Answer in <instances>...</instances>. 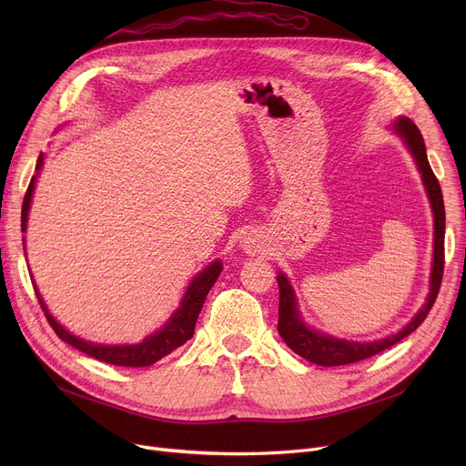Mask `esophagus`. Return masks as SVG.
<instances>
[{
	"mask_svg": "<svg viewBox=\"0 0 466 466\" xmlns=\"http://www.w3.org/2000/svg\"><path fill=\"white\" fill-rule=\"evenodd\" d=\"M260 238L258 236H243V239H241V249L246 251V253H249V255H253V253H257L258 249H260Z\"/></svg>",
	"mask_w": 466,
	"mask_h": 466,
	"instance_id": "obj_1",
	"label": "esophagus"
}]
</instances>
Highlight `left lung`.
<instances>
[{
    "instance_id": "1",
    "label": "left lung",
    "mask_w": 466,
    "mask_h": 466,
    "mask_svg": "<svg viewBox=\"0 0 466 466\" xmlns=\"http://www.w3.org/2000/svg\"><path fill=\"white\" fill-rule=\"evenodd\" d=\"M395 134L402 139L408 153L411 155L415 166H418L421 181L425 185V192L429 196L431 209H432V220H434V238H432V266H431V278H429V295L425 299V304L420 308L411 319L397 332L389 334L381 339L374 341H353V339H341L332 334L321 332L311 329L299 309L295 289H292L289 278L279 272L278 283H279V321L278 330L285 344L295 351L297 355L304 357L306 360L319 364V366H341V364H351L359 362L362 359H369L372 355H378L390 346H395L397 341L411 334L418 329L425 317L429 315L440 283H442L444 274V234H446V211H444V198H442V188L438 185L436 176L432 174L425 141L418 127L408 116H399L393 122Z\"/></svg>"
}]
</instances>
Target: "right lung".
Masks as SVG:
<instances>
[{"label":"right lung","instance_id":"add662e5","mask_svg":"<svg viewBox=\"0 0 466 466\" xmlns=\"http://www.w3.org/2000/svg\"><path fill=\"white\" fill-rule=\"evenodd\" d=\"M43 160L45 155L41 153L35 164V171L37 174L32 177L30 187L26 190V196H24V202H22V232H26L28 227V213L32 208V198H34V190H35V181L39 171L43 167ZM24 241V238H22ZM223 272V262L220 258L213 260L211 264H208L202 272L196 274L187 290L185 295L179 302V308L169 315V319L153 334L145 336L139 344H116V346H109V344H94V341L83 339L76 334H71L69 330H66L55 317L53 313L48 311L43 297L39 295V289L34 281V289H35V295L37 300L46 315V321L51 323V327L55 329L56 336L60 339H64L66 344H69L71 348H76L83 353H86L88 357H94L102 362H109L115 366H130V369H141V366H151L157 360H160L162 357L169 355L174 350H177L179 346H183L187 339L192 338L194 334V327H196V319H198V315L202 311L204 300L208 297L209 289L213 287V283L217 281V278ZM32 278V276H30Z\"/></svg>","mask_w":466,"mask_h":466}]
</instances>
